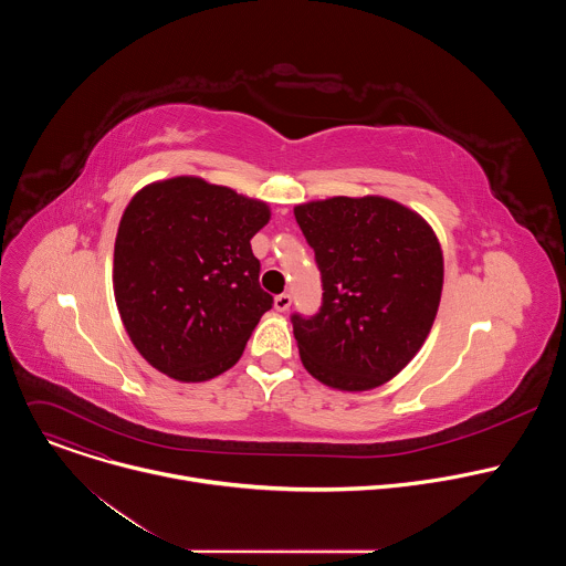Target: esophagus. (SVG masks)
<instances>
[{"instance_id": "obj_1", "label": "esophagus", "mask_w": 566, "mask_h": 566, "mask_svg": "<svg viewBox=\"0 0 566 566\" xmlns=\"http://www.w3.org/2000/svg\"><path fill=\"white\" fill-rule=\"evenodd\" d=\"M291 306V293H280L275 295V308L277 311H286Z\"/></svg>"}]
</instances>
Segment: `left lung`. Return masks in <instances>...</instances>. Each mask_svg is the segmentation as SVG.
<instances>
[{"label": "left lung", "mask_w": 566, "mask_h": 566, "mask_svg": "<svg viewBox=\"0 0 566 566\" xmlns=\"http://www.w3.org/2000/svg\"><path fill=\"white\" fill-rule=\"evenodd\" d=\"M293 212L322 280L317 313L291 315L302 365L345 391L382 385L432 329L443 289L437 234L382 197H334Z\"/></svg>", "instance_id": "obj_1"}]
</instances>
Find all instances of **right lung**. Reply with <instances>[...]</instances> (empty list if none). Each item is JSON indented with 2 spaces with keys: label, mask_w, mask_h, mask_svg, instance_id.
I'll return each instance as SVG.
<instances>
[{
  "label": "right lung",
  "mask_w": 566,
  "mask_h": 566,
  "mask_svg": "<svg viewBox=\"0 0 566 566\" xmlns=\"http://www.w3.org/2000/svg\"><path fill=\"white\" fill-rule=\"evenodd\" d=\"M264 201L197 177L143 188L114 247V295L140 356L184 382L230 369L273 306L251 239Z\"/></svg>",
  "instance_id": "obj_1"
}]
</instances>
